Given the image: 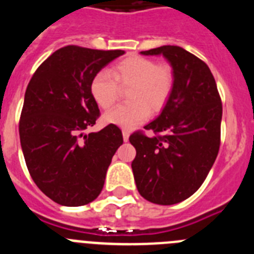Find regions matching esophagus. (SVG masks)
<instances>
[{"label":"esophagus","instance_id":"esophagus-1","mask_svg":"<svg viewBox=\"0 0 254 254\" xmlns=\"http://www.w3.org/2000/svg\"><path fill=\"white\" fill-rule=\"evenodd\" d=\"M122 134H123V141H126V142H127L129 138V131L128 129H123Z\"/></svg>","mask_w":254,"mask_h":254}]
</instances>
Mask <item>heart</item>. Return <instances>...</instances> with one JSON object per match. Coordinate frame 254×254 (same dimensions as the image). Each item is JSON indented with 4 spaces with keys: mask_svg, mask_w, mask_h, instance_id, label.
Here are the masks:
<instances>
[{
    "mask_svg": "<svg viewBox=\"0 0 254 254\" xmlns=\"http://www.w3.org/2000/svg\"><path fill=\"white\" fill-rule=\"evenodd\" d=\"M120 86H129L127 98L131 102L107 112L104 121L131 129L149 118L150 109L159 112L165 107L174 87V72L168 64L132 56L114 64L112 75L108 71L96 72L91 78L90 94L96 104L108 109L118 99Z\"/></svg>",
    "mask_w": 254,
    "mask_h": 254,
    "instance_id": "heart-1",
    "label": "heart"
}]
</instances>
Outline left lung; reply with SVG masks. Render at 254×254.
<instances>
[{
	"mask_svg": "<svg viewBox=\"0 0 254 254\" xmlns=\"http://www.w3.org/2000/svg\"><path fill=\"white\" fill-rule=\"evenodd\" d=\"M161 55L174 72V87L160 116L129 136L132 161L141 196L158 205H174L201 187L220 147L223 104L216 82L202 60L177 46L141 52Z\"/></svg>",
	"mask_w": 254,
	"mask_h": 254,
	"instance_id": "left-lung-1",
	"label": "left lung"
}]
</instances>
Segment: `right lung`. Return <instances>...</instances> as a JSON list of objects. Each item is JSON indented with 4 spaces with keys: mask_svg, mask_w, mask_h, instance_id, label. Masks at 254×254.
<instances>
[{
    "mask_svg": "<svg viewBox=\"0 0 254 254\" xmlns=\"http://www.w3.org/2000/svg\"><path fill=\"white\" fill-rule=\"evenodd\" d=\"M123 53L66 46L52 53L29 81L19 122L22 154L38 188L60 205L82 206L99 196L123 143L114 125L84 134L100 116L91 78Z\"/></svg>",
    "mask_w": 254,
    "mask_h": 254,
    "instance_id": "right-lung-1",
    "label": "right lung"
}]
</instances>
